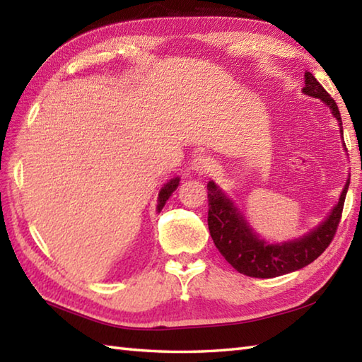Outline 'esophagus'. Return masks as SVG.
<instances>
[{"mask_svg":"<svg viewBox=\"0 0 362 362\" xmlns=\"http://www.w3.org/2000/svg\"><path fill=\"white\" fill-rule=\"evenodd\" d=\"M216 168V161L210 156H197L191 161V169L199 175H209Z\"/></svg>","mask_w":362,"mask_h":362,"instance_id":"34e87169","label":"esophagus"}]
</instances>
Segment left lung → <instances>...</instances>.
Here are the masks:
<instances>
[{
  "label": "left lung",
  "mask_w": 362,
  "mask_h": 362,
  "mask_svg": "<svg viewBox=\"0 0 362 362\" xmlns=\"http://www.w3.org/2000/svg\"><path fill=\"white\" fill-rule=\"evenodd\" d=\"M305 95L324 101L341 126V113L334 99L327 93L314 76L305 73ZM345 146V144H344ZM350 182L347 180L341 193L339 202L334 205L328 218L308 235L288 243L269 244L253 232L235 204L222 193V189L213 180L209 182V230L221 255L232 264L238 272L255 279H274L284 274L294 272L308 266L320 257L333 241L337 226L342 216L344 201L347 196Z\"/></svg>",
  "instance_id": "1"
}]
</instances>
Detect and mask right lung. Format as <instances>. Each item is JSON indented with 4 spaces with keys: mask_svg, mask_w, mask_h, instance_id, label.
<instances>
[{
    "mask_svg": "<svg viewBox=\"0 0 362 362\" xmlns=\"http://www.w3.org/2000/svg\"><path fill=\"white\" fill-rule=\"evenodd\" d=\"M179 182H180L179 177H175V179L169 180V182L166 183V185L160 189V193H158V205H157L158 213H160V210L165 206V204H166V201L169 199V196H171V194L174 193V191L177 189V187H179Z\"/></svg>",
    "mask_w": 362,
    "mask_h": 362,
    "instance_id": "1",
    "label": "right lung"
}]
</instances>
